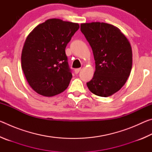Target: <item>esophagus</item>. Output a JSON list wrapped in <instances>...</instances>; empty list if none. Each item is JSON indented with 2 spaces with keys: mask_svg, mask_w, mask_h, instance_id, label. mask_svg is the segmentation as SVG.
<instances>
[{
  "mask_svg": "<svg viewBox=\"0 0 152 152\" xmlns=\"http://www.w3.org/2000/svg\"><path fill=\"white\" fill-rule=\"evenodd\" d=\"M80 70H81V68H76V69H75V70H74V72H75V74H78L80 72Z\"/></svg>",
  "mask_w": 152,
  "mask_h": 152,
  "instance_id": "34e87169",
  "label": "esophagus"
}]
</instances>
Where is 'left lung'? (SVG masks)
Listing matches in <instances>:
<instances>
[{"mask_svg":"<svg viewBox=\"0 0 152 152\" xmlns=\"http://www.w3.org/2000/svg\"><path fill=\"white\" fill-rule=\"evenodd\" d=\"M80 31L91 45L95 60L93 78L87 86L97 96H111L122 88L130 75V43L120 29L105 23H82Z\"/></svg>","mask_w":152,"mask_h":152,"instance_id":"8db88e82","label":"left lung"}]
</instances>
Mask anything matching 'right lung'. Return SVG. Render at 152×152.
<instances>
[{"label": "right lung", "instance_id": "add662e5", "mask_svg": "<svg viewBox=\"0 0 152 152\" xmlns=\"http://www.w3.org/2000/svg\"><path fill=\"white\" fill-rule=\"evenodd\" d=\"M79 27L78 23L51 19L27 36L21 66L28 83L38 94L52 96L68 88L72 74L65 49Z\"/></svg>", "mask_w": 152, "mask_h": 152}]
</instances>
